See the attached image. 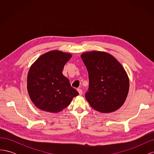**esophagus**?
Returning <instances> with one entry per match:
<instances>
[{"label": "esophagus", "mask_w": 154, "mask_h": 154, "mask_svg": "<svg viewBox=\"0 0 154 154\" xmlns=\"http://www.w3.org/2000/svg\"><path fill=\"white\" fill-rule=\"evenodd\" d=\"M77 91H78V92H79V94H80V95H82V94L83 92H82V90L81 89V88H78Z\"/></svg>", "instance_id": "esophagus-1"}]
</instances>
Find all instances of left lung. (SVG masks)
<instances>
[{
	"label": "left lung",
	"mask_w": 154,
	"mask_h": 154,
	"mask_svg": "<svg viewBox=\"0 0 154 154\" xmlns=\"http://www.w3.org/2000/svg\"><path fill=\"white\" fill-rule=\"evenodd\" d=\"M88 74L89 87L85 98L92 108L103 113L119 109L127 98L129 79L113 56L93 51L81 55Z\"/></svg>",
	"instance_id": "1"
}]
</instances>
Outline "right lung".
Masks as SVG:
<instances>
[{
  "label": "right lung",
  "instance_id": "obj_1",
  "mask_svg": "<svg viewBox=\"0 0 154 154\" xmlns=\"http://www.w3.org/2000/svg\"><path fill=\"white\" fill-rule=\"evenodd\" d=\"M72 55L60 51L42 54L32 65L27 74L30 99L40 110L57 113L71 103L79 94L62 71Z\"/></svg>",
  "mask_w": 154,
  "mask_h": 154
}]
</instances>
